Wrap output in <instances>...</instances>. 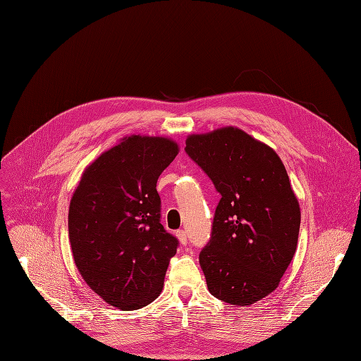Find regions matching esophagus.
I'll return each instance as SVG.
<instances>
[{
	"label": "esophagus",
	"mask_w": 361,
	"mask_h": 361,
	"mask_svg": "<svg viewBox=\"0 0 361 361\" xmlns=\"http://www.w3.org/2000/svg\"><path fill=\"white\" fill-rule=\"evenodd\" d=\"M177 238H178L180 244H183V245H185L188 243V237H187V233L184 230L177 231Z\"/></svg>",
	"instance_id": "34e87169"
}]
</instances>
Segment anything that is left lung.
<instances>
[{
	"label": "left lung",
	"instance_id": "obj_1",
	"mask_svg": "<svg viewBox=\"0 0 361 361\" xmlns=\"http://www.w3.org/2000/svg\"><path fill=\"white\" fill-rule=\"evenodd\" d=\"M185 152L221 195L199 255L209 293L233 306L271 294L297 250L300 204L276 152L237 127L190 135Z\"/></svg>",
	"mask_w": 361,
	"mask_h": 361
}]
</instances>
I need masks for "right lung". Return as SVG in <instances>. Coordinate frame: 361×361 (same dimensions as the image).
<instances>
[{
    "mask_svg": "<svg viewBox=\"0 0 361 361\" xmlns=\"http://www.w3.org/2000/svg\"><path fill=\"white\" fill-rule=\"evenodd\" d=\"M178 145L133 135L94 159L73 193L68 238L85 282L121 310L147 306L162 291L178 240L161 224L157 181Z\"/></svg>",
    "mask_w": 361,
    "mask_h": 361,
    "instance_id": "add662e5",
    "label": "right lung"
}]
</instances>
